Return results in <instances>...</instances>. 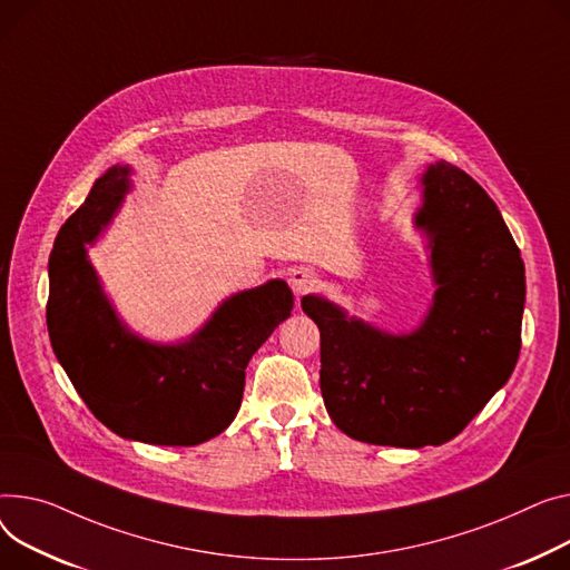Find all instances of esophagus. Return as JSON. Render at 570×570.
<instances>
[{
	"label": "esophagus",
	"instance_id": "34e87169",
	"mask_svg": "<svg viewBox=\"0 0 570 570\" xmlns=\"http://www.w3.org/2000/svg\"><path fill=\"white\" fill-rule=\"evenodd\" d=\"M318 275L309 268H295L291 275V286L295 291V295H305L309 291H314L318 286Z\"/></svg>",
	"mask_w": 570,
	"mask_h": 570
}]
</instances>
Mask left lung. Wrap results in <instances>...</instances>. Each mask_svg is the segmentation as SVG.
<instances>
[{
	"label": "left lung",
	"mask_w": 570,
	"mask_h": 570,
	"mask_svg": "<svg viewBox=\"0 0 570 570\" xmlns=\"http://www.w3.org/2000/svg\"><path fill=\"white\" fill-rule=\"evenodd\" d=\"M414 226L429 238L433 305L410 334L377 330L321 295V392L348 438L420 449L456 438L515 368L524 263L485 189L449 163L422 176Z\"/></svg>",
	"instance_id": "1"
}]
</instances>
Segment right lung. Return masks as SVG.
I'll list each match as a JSON object with an SVG mask.
<instances>
[{
	"label": "right lung",
	"mask_w": 570,
	"mask_h": 570,
	"mask_svg": "<svg viewBox=\"0 0 570 570\" xmlns=\"http://www.w3.org/2000/svg\"><path fill=\"white\" fill-rule=\"evenodd\" d=\"M128 189L130 167L107 169L61 226L50 254L52 351L109 431L163 446L202 444L234 422L245 368L291 316L293 293L282 279L240 291L180 344H154L132 334L87 258V245L96 243Z\"/></svg>",
	"instance_id": "right-lung-1"
}]
</instances>
